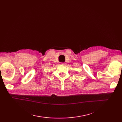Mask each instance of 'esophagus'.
<instances>
[{"label":"esophagus","mask_w":122,"mask_h":122,"mask_svg":"<svg viewBox=\"0 0 122 122\" xmlns=\"http://www.w3.org/2000/svg\"><path fill=\"white\" fill-rule=\"evenodd\" d=\"M61 64L62 65H65V63H61Z\"/></svg>","instance_id":"esophagus-1"}]
</instances>
